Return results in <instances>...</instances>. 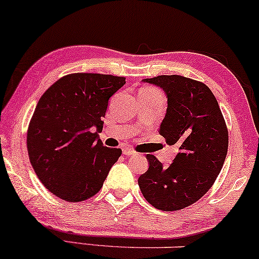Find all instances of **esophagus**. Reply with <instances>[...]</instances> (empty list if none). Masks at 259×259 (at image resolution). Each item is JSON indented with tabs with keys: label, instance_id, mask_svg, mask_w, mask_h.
<instances>
[{
	"label": "esophagus",
	"instance_id": "obj_1",
	"mask_svg": "<svg viewBox=\"0 0 259 259\" xmlns=\"http://www.w3.org/2000/svg\"><path fill=\"white\" fill-rule=\"evenodd\" d=\"M122 152L124 155H134V154H136V152L132 148H129V147H123Z\"/></svg>",
	"mask_w": 259,
	"mask_h": 259
}]
</instances>
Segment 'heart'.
I'll list each match as a JSON object with an SVG mask.
<instances>
[{
    "mask_svg": "<svg viewBox=\"0 0 259 259\" xmlns=\"http://www.w3.org/2000/svg\"><path fill=\"white\" fill-rule=\"evenodd\" d=\"M141 92H142V93H158V92H156L155 90H153V88H143Z\"/></svg>",
    "mask_w": 259,
    "mask_h": 259,
    "instance_id": "1",
    "label": "heart"
}]
</instances>
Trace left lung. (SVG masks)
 Here are the masks:
<instances>
[{
    "mask_svg": "<svg viewBox=\"0 0 259 259\" xmlns=\"http://www.w3.org/2000/svg\"><path fill=\"white\" fill-rule=\"evenodd\" d=\"M162 88L167 110L159 134L179 152L168 167L147 154L149 168L140 176L141 192L153 207L172 211L198 201L224 166L228 130L217 98L208 86L181 75L145 78Z\"/></svg>",
    "mask_w": 259,
    "mask_h": 259,
    "instance_id": "left-lung-1",
    "label": "left lung"
}]
</instances>
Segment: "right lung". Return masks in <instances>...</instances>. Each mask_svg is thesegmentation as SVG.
Returning <instances> with one entry per match:
<instances>
[{
	"label": "right lung",
	"mask_w": 259,
	"mask_h": 259,
	"mask_svg": "<svg viewBox=\"0 0 259 259\" xmlns=\"http://www.w3.org/2000/svg\"><path fill=\"white\" fill-rule=\"evenodd\" d=\"M125 77L65 75L39 99L27 130L29 161L39 181L68 202L93 197L101 189L119 148L99 140L109 99Z\"/></svg>",
	"instance_id": "add662e5"
}]
</instances>
